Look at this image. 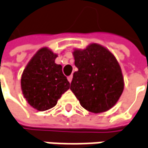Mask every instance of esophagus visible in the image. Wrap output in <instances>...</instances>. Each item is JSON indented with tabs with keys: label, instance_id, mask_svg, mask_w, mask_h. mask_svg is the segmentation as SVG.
Segmentation results:
<instances>
[{
	"label": "esophagus",
	"instance_id": "obj_1",
	"mask_svg": "<svg viewBox=\"0 0 148 148\" xmlns=\"http://www.w3.org/2000/svg\"><path fill=\"white\" fill-rule=\"evenodd\" d=\"M72 77H73L72 76H70V77H67V80H68V82H71V81H72Z\"/></svg>",
	"mask_w": 148,
	"mask_h": 148
}]
</instances>
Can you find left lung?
<instances>
[{
    "label": "left lung",
    "mask_w": 148,
    "mask_h": 148,
    "mask_svg": "<svg viewBox=\"0 0 148 148\" xmlns=\"http://www.w3.org/2000/svg\"><path fill=\"white\" fill-rule=\"evenodd\" d=\"M72 54L78 71L73 74L71 92L86 110L93 113L108 111L124 89L122 69L114 55L97 43L74 49Z\"/></svg>",
    "instance_id": "left-lung-1"
}]
</instances>
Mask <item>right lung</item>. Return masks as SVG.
<instances>
[{
    "label": "right lung",
    "instance_id": "add662e5",
    "mask_svg": "<svg viewBox=\"0 0 148 148\" xmlns=\"http://www.w3.org/2000/svg\"><path fill=\"white\" fill-rule=\"evenodd\" d=\"M56 57L57 54L42 47L30 60L21 75L24 97L32 107L41 112L55 107L62 95L70 88L62 66L55 63Z\"/></svg>",
    "mask_w": 148,
    "mask_h": 148
}]
</instances>
